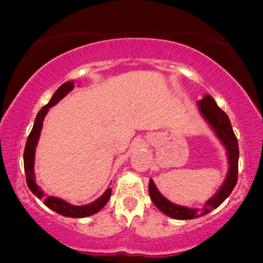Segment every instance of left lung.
I'll return each mask as SVG.
<instances>
[{
	"label": "left lung",
	"mask_w": 263,
	"mask_h": 263,
	"mask_svg": "<svg viewBox=\"0 0 263 263\" xmlns=\"http://www.w3.org/2000/svg\"><path fill=\"white\" fill-rule=\"evenodd\" d=\"M200 111L202 116L206 118V121L211 124V127L214 129L215 134L220 141L224 143V146L228 149L229 157V172L226 176V179L221 188L218 190L213 197L204 203L202 210L200 208H188L184 206H178L170 202V201L165 199L161 194L158 192L157 186L154 185L152 179H149L148 192L151 200L153 203L159 208V210L167 215V217L175 219H195L202 215L210 213L212 210L220 206L224 202L230 194L232 193L233 188L236 186L237 179H238V158H239V148L238 141L233 133L231 122H230L228 115L222 111L220 107L217 105L215 100L211 96H206L202 100L199 102Z\"/></svg>",
	"instance_id": "8db88e82"
}]
</instances>
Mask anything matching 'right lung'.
Wrapping results in <instances>:
<instances>
[{
  "instance_id": "obj_1",
  "label": "right lung",
  "mask_w": 263,
  "mask_h": 263,
  "mask_svg": "<svg viewBox=\"0 0 263 263\" xmlns=\"http://www.w3.org/2000/svg\"><path fill=\"white\" fill-rule=\"evenodd\" d=\"M75 87L73 81H68L62 86H60L59 89L53 93L52 98L50 99V102L46 104L45 106L42 107V110L37 114L35 117L33 128L28 135L26 146H25L24 151V167H25V175H26V183L28 188L32 193L34 194L38 199H42L43 202L46 207H49L50 210L55 211L56 213L62 214L64 217L69 218H85L88 215H92L97 213V212L102 210L109 201L111 196V189H106V192L99 197L98 200H96L95 202L86 204V206H73V204L66 202L64 200H61L59 197L55 196H45L44 193L42 192L41 188L37 185V183L34 181V152H35V146H37L39 135H41V130L43 127V121H44L45 115L48 114V110L50 107L55 105L56 103H59V100L63 98L68 92H70L71 89Z\"/></svg>"
}]
</instances>
